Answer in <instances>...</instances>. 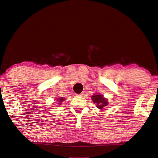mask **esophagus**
<instances>
[{
  "instance_id": "obj_1",
  "label": "esophagus",
  "mask_w": 158,
  "mask_h": 158,
  "mask_svg": "<svg viewBox=\"0 0 158 158\" xmlns=\"http://www.w3.org/2000/svg\"><path fill=\"white\" fill-rule=\"evenodd\" d=\"M78 96H82V95H83V94H82V93H81V94H78Z\"/></svg>"
}]
</instances>
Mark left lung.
I'll return each instance as SVG.
<instances>
[{
    "label": "left lung",
    "instance_id": "left-lung-1",
    "mask_svg": "<svg viewBox=\"0 0 158 158\" xmlns=\"http://www.w3.org/2000/svg\"><path fill=\"white\" fill-rule=\"evenodd\" d=\"M91 99H92L94 103L96 104L95 106L100 110H103V108L107 106L109 104L108 99L106 98H104L103 95L98 93H95L94 95H92Z\"/></svg>",
    "mask_w": 158,
    "mask_h": 158
}]
</instances>
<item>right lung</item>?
<instances>
[{"label": "right lung", "instance_id": "right-lung-1", "mask_svg": "<svg viewBox=\"0 0 158 158\" xmlns=\"http://www.w3.org/2000/svg\"><path fill=\"white\" fill-rule=\"evenodd\" d=\"M56 99H57L56 101H58V102H59L58 106H59V105H60L62 103H63V101H64L65 98H64L63 97H60V98H56Z\"/></svg>", "mask_w": 158, "mask_h": 158}]
</instances>
